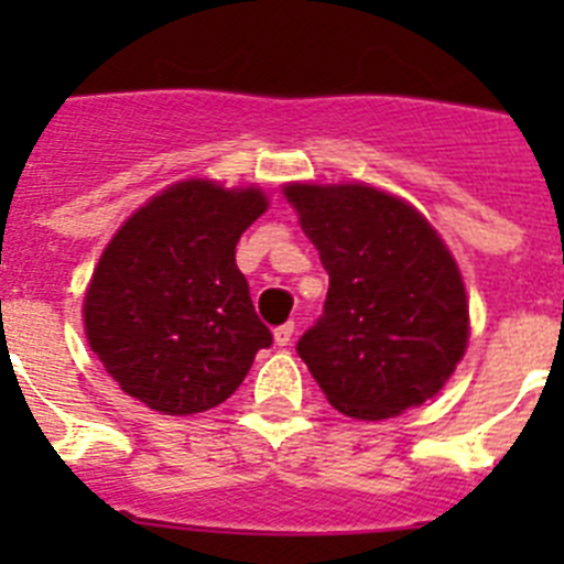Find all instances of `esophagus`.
Returning a JSON list of instances; mask_svg holds the SVG:
<instances>
[{
  "label": "esophagus",
  "instance_id": "esophagus-1",
  "mask_svg": "<svg viewBox=\"0 0 564 564\" xmlns=\"http://www.w3.org/2000/svg\"><path fill=\"white\" fill-rule=\"evenodd\" d=\"M291 336H293V322H285V325H279L276 330H273V341H276L279 347H288V344H291Z\"/></svg>",
  "mask_w": 564,
  "mask_h": 564
}]
</instances>
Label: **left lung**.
I'll return each instance as SVG.
<instances>
[{
  "label": "left lung",
  "mask_w": 564,
  "mask_h": 564,
  "mask_svg": "<svg viewBox=\"0 0 564 564\" xmlns=\"http://www.w3.org/2000/svg\"><path fill=\"white\" fill-rule=\"evenodd\" d=\"M285 197L330 276L296 352L327 401L358 421L421 406L468 341L457 262L410 203L361 183H291Z\"/></svg>",
  "instance_id": "obj_1"
}]
</instances>
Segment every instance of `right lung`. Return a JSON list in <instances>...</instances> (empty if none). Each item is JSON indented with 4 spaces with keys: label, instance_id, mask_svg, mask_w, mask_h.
Returning <instances> with one entry per match:
<instances>
[{
    "label": "right lung",
    "instance_id": "obj_1",
    "mask_svg": "<svg viewBox=\"0 0 564 564\" xmlns=\"http://www.w3.org/2000/svg\"><path fill=\"white\" fill-rule=\"evenodd\" d=\"M265 208L253 186L183 181L118 228L89 279L84 330L127 395L163 415L206 412L271 347L234 259Z\"/></svg>",
    "mask_w": 564,
    "mask_h": 564
}]
</instances>
